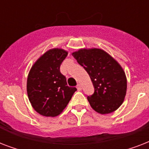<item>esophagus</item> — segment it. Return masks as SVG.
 <instances>
[{"mask_svg":"<svg viewBox=\"0 0 149 149\" xmlns=\"http://www.w3.org/2000/svg\"><path fill=\"white\" fill-rule=\"evenodd\" d=\"M77 90H78V91H81V90H82V86H81V85H80V84H78V85H77Z\"/></svg>","mask_w":149,"mask_h":149,"instance_id":"1","label":"esophagus"}]
</instances>
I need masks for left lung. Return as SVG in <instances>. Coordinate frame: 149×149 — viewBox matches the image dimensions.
<instances>
[{
    "label": "left lung",
    "instance_id": "obj_1",
    "mask_svg": "<svg viewBox=\"0 0 149 149\" xmlns=\"http://www.w3.org/2000/svg\"><path fill=\"white\" fill-rule=\"evenodd\" d=\"M72 55L87 72L94 86L93 95L87 97L91 107L101 114L116 111L127 91V79L120 64L100 49H81Z\"/></svg>",
    "mask_w": 149,
    "mask_h": 149
}]
</instances>
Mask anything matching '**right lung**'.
<instances>
[{
  "mask_svg": "<svg viewBox=\"0 0 149 149\" xmlns=\"http://www.w3.org/2000/svg\"><path fill=\"white\" fill-rule=\"evenodd\" d=\"M68 52L52 49L43 54L29 71L27 93L34 110L45 117L58 115L67 106L76 87L67 86L60 65Z\"/></svg>",
  "mask_w": 149,
  "mask_h": 149,
  "instance_id": "add662e5",
  "label": "right lung"
}]
</instances>
